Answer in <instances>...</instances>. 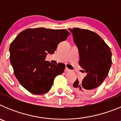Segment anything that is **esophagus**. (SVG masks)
Listing matches in <instances>:
<instances>
[{"instance_id":"34e87169","label":"esophagus","mask_w":121,"mask_h":121,"mask_svg":"<svg viewBox=\"0 0 121 121\" xmlns=\"http://www.w3.org/2000/svg\"><path fill=\"white\" fill-rule=\"evenodd\" d=\"M71 71V70H70L69 68H67V67L65 68V72H69V71Z\"/></svg>"}]
</instances>
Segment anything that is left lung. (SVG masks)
I'll return each instance as SVG.
<instances>
[{"label":"left lung","mask_w":121,"mask_h":121,"mask_svg":"<svg viewBox=\"0 0 121 121\" xmlns=\"http://www.w3.org/2000/svg\"><path fill=\"white\" fill-rule=\"evenodd\" d=\"M79 53V64L86 73L84 79H77L73 88L80 94L93 92L102 84L112 65V52L104 40L92 31L69 28Z\"/></svg>","instance_id":"1"}]
</instances>
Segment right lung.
I'll use <instances>...</instances> for the list:
<instances>
[{"label": "right lung", "instance_id": "right-lung-1", "mask_svg": "<svg viewBox=\"0 0 121 121\" xmlns=\"http://www.w3.org/2000/svg\"><path fill=\"white\" fill-rule=\"evenodd\" d=\"M70 33L67 30L28 28L20 33L9 47L10 62L17 79L29 92L42 95L51 89L54 78L64 73L65 65L45 61Z\"/></svg>", "mask_w": 121, "mask_h": 121}]
</instances>
